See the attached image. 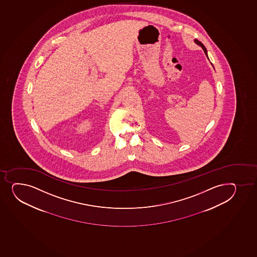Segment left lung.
Listing matches in <instances>:
<instances>
[{
  "label": "left lung",
  "instance_id": "8db88e82",
  "mask_svg": "<svg viewBox=\"0 0 257 257\" xmlns=\"http://www.w3.org/2000/svg\"><path fill=\"white\" fill-rule=\"evenodd\" d=\"M195 43L197 44V45H199V46H201L202 47L203 50H204V52H205V54L206 55V57H207V58H208V56H207V51H206V48H205V46H204V45H203L200 41H197V40H195ZM209 59V58H208Z\"/></svg>",
  "mask_w": 257,
  "mask_h": 257
}]
</instances>
